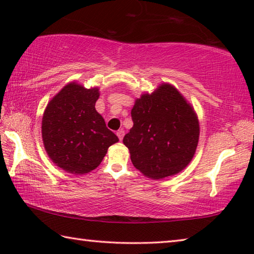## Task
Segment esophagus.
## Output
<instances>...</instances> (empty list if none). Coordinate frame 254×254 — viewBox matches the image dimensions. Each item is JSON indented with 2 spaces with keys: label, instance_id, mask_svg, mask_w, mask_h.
Listing matches in <instances>:
<instances>
[{
  "label": "esophagus",
  "instance_id": "1",
  "mask_svg": "<svg viewBox=\"0 0 254 254\" xmlns=\"http://www.w3.org/2000/svg\"><path fill=\"white\" fill-rule=\"evenodd\" d=\"M117 135L119 136L120 140L123 139V136H124V130H123V128H121V130H119V131L117 132Z\"/></svg>",
  "mask_w": 254,
  "mask_h": 254
}]
</instances>
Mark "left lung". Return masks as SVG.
Segmentation results:
<instances>
[{
	"label": "left lung",
	"instance_id": "1",
	"mask_svg": "<svg viewBox=\"0 0 254 254\" xmlns=\"http://www.w3.org/2000/svg\"><path fill=\"white\" fill-rule=\"evenodd\" d=\"M133 127L123 137L136 169L152 179L182 171L194 157L199 124L192 107L174 86L163 84L137 98Z\"/></svg>",
	"mask_w": 254,
	"mask_h": 254
}]
</instances>
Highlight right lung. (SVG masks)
<instances>
[{
    "label": "right lung",
    "instance_id": "obj_1",
    "mask_svg": "<svg viewBox=\"0 0 254 254\" xmlns=\"http://www.w3.org/2000/svg\"><path fill=\"white\" fill-rule=\"evenodd\" d=\"M100 93L79 84L66 85L47 105L42 118L45 149L56 165L70 174H87L102 162L119 137L95 110Z\"/></svg>",
    "mask_w": 254,
    "mask_h": 254
}]
</instances>
